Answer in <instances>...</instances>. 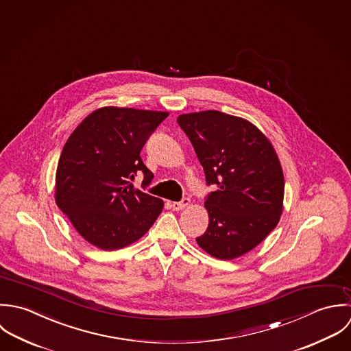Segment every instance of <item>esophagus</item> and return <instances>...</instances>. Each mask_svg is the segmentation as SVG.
I'll list each match as a JSON object with an SVG mask.
<instances>
[{
  "label": "esophagus",
  "instance_id": "esophagus-1",
  "mask_svg": "<svg viewBox=\"0 0 351 351\" xmlns=\"http://www.w3.org/2000/svg\"><path fill=\"white\" fill-rule=\"evenodd\" d=\"M190 204V198H183L182 201H179V202H172V209L173 210H182V209H184L187 205Z\"/></svg>",
  "mask_w": 351,
  "mask_h": 351
}]
</instances>
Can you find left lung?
<instances>
[{"mask_svg":"<svg viewBox=\"0 0 351 351\" xmlns=\"http://www.w3.org/2000/svg\"><path fill=\"white\" fill-rule=\"evenodd\" d=\"M178 125L204 167L209 213L201 248L218 259H234L255 248L277 226L283 173L273 145L248 121L219 111L184 114Z\"/></svg>","mask_w":351,"mask_h":351,"instance_id":"left-lung-1","label":"left lung"}]
</instances>
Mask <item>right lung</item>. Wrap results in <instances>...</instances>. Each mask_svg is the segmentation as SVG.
Listing matches in <instances>:
<instances>
[{"mask_svg":"<svg viewBox=\"0 0 351 351\" xmlns=\"http://www.w3.org/2000/svg\"><path fill=\"white\" fill-rule=\"evenodd\" d=\"M168 112L106 107L92 112L66 141L57 168L56 201L75 230L104 251L142 237L162 210L145 193L153 173L140 153ZM144 175L136 191L131 184Z\"/></svg>","mask_w":351,"mask_h":351,"instance_id":"obj_1","label":"right lung"}]
</instances>
